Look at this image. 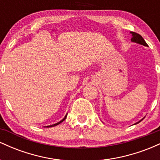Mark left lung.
I'll use <instances>...</instances> for the list:
<instances>
[{"mask_svg": "<svg viewBox=\"0 0 160 160\" xmlns=\"http://www.w3.org/2000/svg\"><path fill=\"white\" fill-rule=\"evenodd\" d=\"M130 35H131V37H132V38H131V41L132 42H133V43H138V44H141V45H143V46H144V47H148V45L147 44V43L145 42V40H144V38H143L142 37H141L139 34H137V33H135V32H130ZM144 118L141 119V120L140 121H138V122H135V123L134 125L139 123V122H140L141 120H144Z\"/></svg>", "mask_w": 160, "mask_h": 160, "instance_id": "1", "label": "left lung"}]
</instances>
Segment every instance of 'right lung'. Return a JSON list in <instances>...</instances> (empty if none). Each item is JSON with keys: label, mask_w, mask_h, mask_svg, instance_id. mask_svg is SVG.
I'll return each mask as SVG.
<instances>
[{"label": "right lung", "mask_w": 160, "mask_h": 160, "mask_svg": "<svg viewBox=\"0 0 160 160\" xmlns=\"http://www.w3.org/2000/svg\"><path fill=\"white\" fill-rule=\"evenodd\" d=\"M67 115H68V113H66V115L65 116V117H64L63 119H62V120H61V121H59V122H56V123H55V124H53V125H50V126H44V127H46V128H49V127H53V126H57V125H58V124H60L61 123V122H63L64 120H65L66 119V117H67Z\"/></svg>", "instance_id": "add662e5"}]
</instances>
